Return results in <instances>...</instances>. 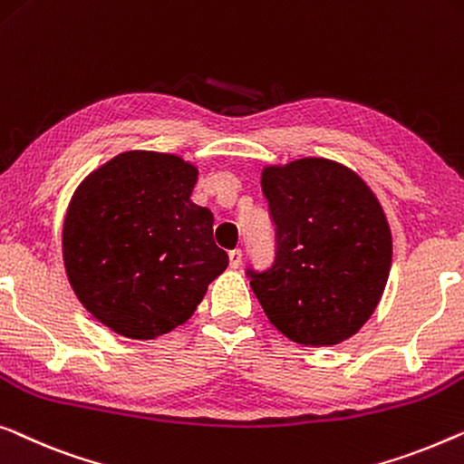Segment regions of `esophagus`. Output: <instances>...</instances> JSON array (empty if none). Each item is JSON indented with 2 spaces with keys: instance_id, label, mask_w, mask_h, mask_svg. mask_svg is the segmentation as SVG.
<instances>
[{
  "instance_id": "34e87169",
  "label": "esophagus",
  "mask_w": 464,
  "mask_h": 464,
  "mask_svg": "<svg viewBox=\"0 0 464 464\" xmlns=\"http://www.w3.org/2000/svg\"><path fill=\"white\" fill-rule=\"evenodd\" d=\"M227 257H230V267H238L240 261H243V251H240V248H234V251L227 253Z\"/></svg>"
}]
</instances>
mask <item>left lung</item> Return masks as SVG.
<instances>
[{"label": "left lung", "instance_id": "left-lung-1", "mask_svg": "<svg viewBox=\"0 0 464 464\" xmlns=\"http://www.w3.org/2000/svg\"><path fill=\"white\" fill-rule=\"evenodd\" d=\"M261 190L276 226L266 270L246 267L255 297L295 343L334 345L371 318L392 267V230L358 173L328 159L266 167Z\"/></svg>", "mask_w": 464, "mask_h": 464}]
</instances>
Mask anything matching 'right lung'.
Here are the masks:
<instances>
[{"label":"right lung","mask_w":464,"mask_h":464,"mask_svg":"<svg viewBox=\"0 0 464 464\" xmlns=\"http://www.w3.org/2000/svg\"><path fill=\"white\" fill-rule=\"evenodd\" d=\"M197 167L131 150L77 188L63 227L66 276L83 307L130 339H154L190 318L227 267L213 213L190 200Z\"/></svg>","instance_id":"1"}]
</instances>
